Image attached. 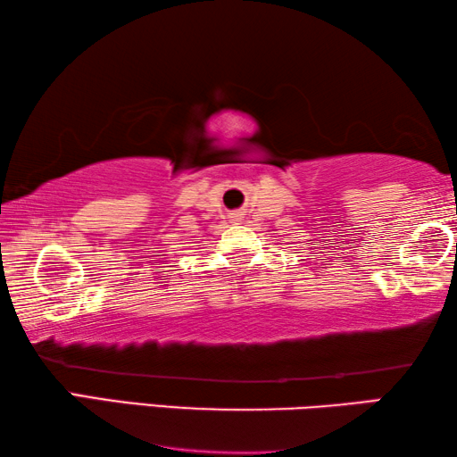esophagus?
I'll list each match as a JSON object with an SVG mask.
<instances>
[{"instance_id": "1", "label": "esophagus", "mask_w": 457, "mask_h": 457, "mask_svg": "<svg viewBox=\"0 0 457 457\" xmlns=\"http://www.w3.org/2000/svg\"><path fill=\"white\" fill-rule=\"evenodd\" d=\"M237 216H238V214H237Z\"/></svg>"}]
</instances>
